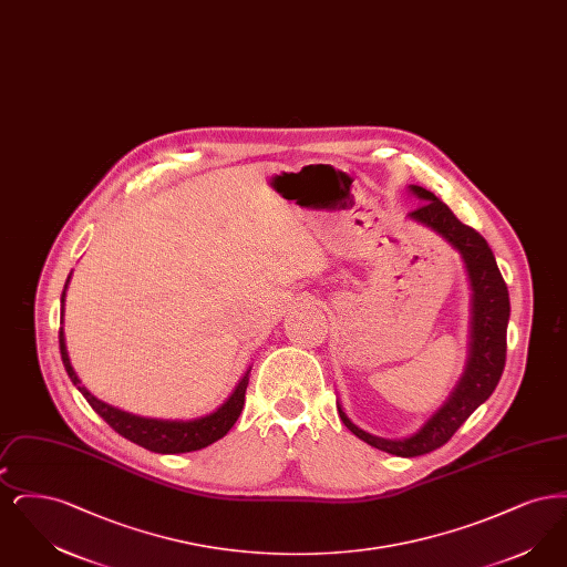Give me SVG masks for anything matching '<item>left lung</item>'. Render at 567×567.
Instances as JSON below:
<instances>
[{
    "label": "left lung",
    "instance_id": "obj_1",
    "mask_svg": "<svg viewBox=\"0 0 567 567\" xmlns=\"http://www.w3.org/2000/svg\"><path fill=\"white\" fill-rule=\"evenodd\" d=\"M408 189L416 199L423 202L414 213L408 215V218L432 229L444 243L451 244L461 255L467 271L472 289L467 361L451 395L421 425V430L412 435L398 440L378 437L357 427L347 416L340 402L338 412L342 423L359 440L368 442L378 451L398 457H419L446 444L453 437V433L470 419V414L478 405L485 404L491 393L495 391L506 365V329L511 319V297L502 271L493 257V250L488 248L485 238L476 229L463 225L432 190L423 189L419 185H410Z\"/></svg>",
    "mask_w": 567,
    "mask_h": 567
}]
</instances>
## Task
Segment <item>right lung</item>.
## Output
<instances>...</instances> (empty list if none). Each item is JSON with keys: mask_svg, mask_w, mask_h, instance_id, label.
Returning <instances> with one entry per match:
<instances>
[{"mask_svg": "<svg viewBox=\"0 0 567 567\" xmlns=\"http://www.w3.org/2000/svg\"><path fill=\"white\" fill-rule=\"evenodd\" d=\"M70 278H72V274L68 276L63 293H61V323H63V312H65V291H68ZM59 349H61V359H63L68 377L74 382V386L81 391L82 398L89 402V405L109 423L114 432L121 433L123 437H127L130 442H134L146 451L162 453V455H176V453H190V451L206 449V446H210L213 442L220 440L225 433L229 432L234 427V423L238 421L240 412H243L250 368L238 380L231 395L216 410H213L210 414L189 419V421H169V419H151V416L132 414L127 410H121L116 405H110L102 402V400H97L82 384L81 378L72 368L68 347H65L63 327L59 329Z\"/></svg>", "mask_w": 567, "mask_h": 567, "instance_id": "obj_1", "label": "right lung"}]
</instances>
